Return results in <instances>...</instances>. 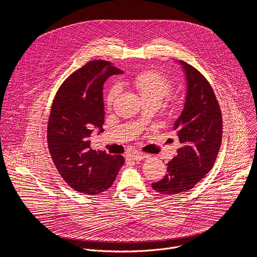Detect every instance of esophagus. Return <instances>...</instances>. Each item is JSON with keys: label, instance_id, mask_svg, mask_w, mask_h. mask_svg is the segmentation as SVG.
I'll use <instances>...</instances> for the list:
<instances>
[{"label": "esophagus", "instance_id": "1", "mask_svg": "<svg viewBox=\"0 0 257 257\" xmlns=\"http://www.w3.org/2000/svg\"><path fill=\"white\" fill-rule=\"evenodd\" d=\"M128 157H129L131 160H133V161H141V160H143V159L146 158V156L143 155V154H141V153H132V154H130Z\"/></svg>", "mask_w": 257, "mask_h": 257}]
</instances>
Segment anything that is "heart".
Returning <instances> with one entry per match:
<instances>
[{"label": "heart", "mask_w": 257, "mask_h": 257, "mask_svg": "<svg viewBox=\"0 0 257 257\" xmlns=\"http://www.w3.org/2000/svg\"><path fill=\"white\" fill-rule=\"evenodd\" d=\"M132 85L139 92L142 100L161 102L172 91L171 81L162 75L161 73L154 70L138 73L132 79ZM118 91L119 88L117 85L109 87L105 96V102L107 105L113 103Z\"/></svg>", "instance_id": "1"}]
</instances>
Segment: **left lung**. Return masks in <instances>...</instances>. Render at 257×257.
<instances>
[{
  "label": "left lung",
  "mask_w": 257,
  "mask_h": 257,
  "mask_svg": "<svg viewBox=\"0 0 257 257\" xmlns=\"http://www.w3.org/2000/svg\"><path fill=\"white\" fill-rule=\"evenodd\" d=\"M179 62L187 80L184 108L173 127L181 145L167 164L165 177L152 184L164 195L192 189L211 170L222 143V112L212 87L196 68Z\"/></svg>",
  "instance_id": "1"
}]
</instances>
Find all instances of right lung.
<instances>
[{
  "label": "right lung",
  "mask_w": 257,
  "mask_h": 257,
  "mask_svg": "<svg viewBox=\"0 0 257 257\" xmlns=\"http://www.w3.org/2000/svg\"><path fill=\"white\" fill-rule=\"evenodd\" d=\"M122 73L108 61H89L72 73L54 97L47 130L49 151L62 178L80 193L107 190L125 163L121 155L93 151L89 140L93 128L103 131L102 85L107 77Z\"/></svg>",
  "instance_id": "obj_1"
}]
</instances>
